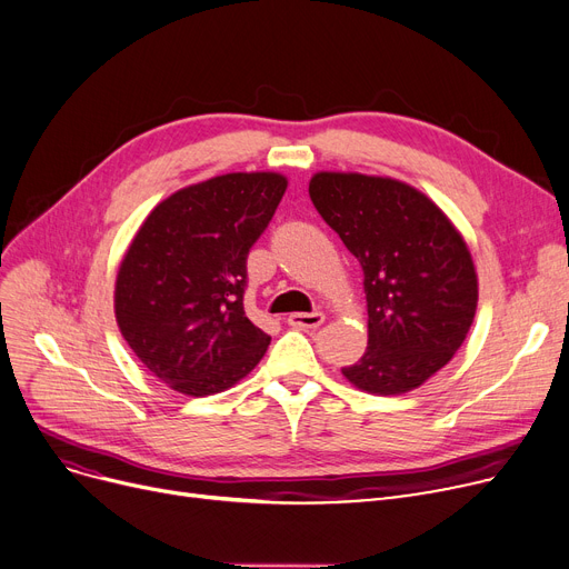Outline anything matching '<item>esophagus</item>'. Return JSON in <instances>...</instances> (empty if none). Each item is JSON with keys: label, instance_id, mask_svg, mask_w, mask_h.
<instances>
[{"label": "esophagus", "instance_id": "1", "mask_svg": "<svg viewBox=\"0 0 569 569\" xmlns=\"http://www.w3.org/2000/svg\"><path fill=\"white\" fill-rule=\"evenodd\" d=\"M325 322V313L322 311H311V313H290L288 316V325L290 327H300V330H316Z\"/></svg>", "mask_w": 569, "mask_h": 569}]
</instances>
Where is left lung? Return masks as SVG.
<instances>
[{
    "label": "left lung",
    "mask_w": 569,
    "mask_h": 569,
    "mask_svg": "<svg viewBox=\"0 0 569 569\" xmlns=\"http://www.w3.org/2000/svg\"><path fill=\"white\" fill-rule=\"evenodd\" d=\"M309 196L360 260L369 346L343 376L369 395H403L461 348L477 274L459 230L417 189L390 177L318 172Z\"/></svg>",
    "instance_id": "8db88e82"
}]
</instances>
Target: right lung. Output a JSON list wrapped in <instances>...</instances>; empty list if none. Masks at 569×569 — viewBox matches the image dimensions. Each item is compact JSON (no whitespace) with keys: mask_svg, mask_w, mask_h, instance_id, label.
<instances>
[{"mask_svg":"<svg viewBox=\"0 0 569 569\" xmlns=\"http://www.w3.org/2000/svg\"><path fill=\"white\" fill-rule=\"evenodd\" d=\"M277 172H230L159 202L119 264L114 316L138 360L172 390L207 397L269 346L244 311L247 258L286 193Z\"/></svg>","mask_w":569,"mask_h":569,"instance_id":"add662e5","label":"right lung"}]
</instances>
